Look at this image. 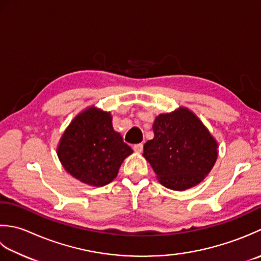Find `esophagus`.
<instances>
[{
    "label": "esophagus",
    "mask_w": 261,
    "mask_h": 261,
    "mask_svg": "<svg viewBox=\"0 0 261 261\" xmlns=\"http://www.w3.org/2000/svg\"><path fill=\"white\" fill-rule=\"evenodd\" d=\"M133 148H134V151L136 153H142L143 152V144H136Z\"/></svg>",
    "instance_id": "esophagus-1"
}]
</instances>
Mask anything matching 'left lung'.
Segmentation results:
<instances>
[{
    "label": "left lung",
    "mask_w": 261,
    "mask_h": 261,
    "mask_svg": "<svg viewBox=\"0 0 261 261\" xmlns=\"http://www.w3.org/2000/svg\"><path fill=\"white\" fill-rule=\"evenodd\" d=\"M152 128L154 137L144 144L143 156L159 182L182 191L203 181L219 156L217 141L203 121L188 108L179 107L156 116Z\"/></svg>",
    "instance_id": "1"
}]
</instances>
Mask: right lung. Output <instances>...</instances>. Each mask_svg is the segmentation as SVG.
Segmentation results:
<instances>
[{
	"mask_svg": "<svg viewBox=\"0 0 261 261\" xmlns=\"http://www.w3.org/2000/svg\"><path fill=\"white\" fill-rule=\"evenodd\" d=\"M56 152L72 177L88 186L102 187L117 177L133 150L114 129L109 111L91 106L74 117Z\"/></svg>",
	"mask_w": 261,
	"mask_h": 261,
	"instance_id": "1",
	"label": "right lung"
}]
</instances>
